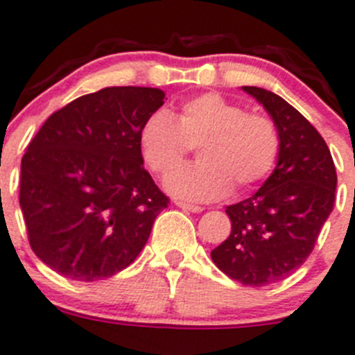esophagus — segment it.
Instances as JSON below:
<instances>
[{
  "mask_svg": "<svg viewBox=\"0 0 355 355\" xmlns=\"http://www.w3.org/2000/svg\"><path fill=\"white\" fill-rule=\"evenodd\" d=\"M174 204H175V206H178V207H181V209L190 211V213H202V211H204V207H200V206H193V204L180 202V200H175Z\"/></svg>",
  "mask_w": 355,
  "mask_h": 355,
  "instance_id": "1",
  "label": "esophagus"
}]
</instances>
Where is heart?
I'll list each match as a JSON object with an SVG mask.
<instances>
[{
  "label": "heart",
  "mask_w": 355,
  "mask_h": 355,
  "mask_svg": "<svg viewBox=\"0 0 355 355\" xmlns=\"http://www.w3.org/2000/svg\"><path fill=\"white\" fill-rule=\"evenodd\" d=\"M191 145L200 148L201 162L168 172L164 187L178 199L209 202L230 187L245 191L264 181L278 160L279 133L269 118L218 93L187 100L174 118L156 110L139 132L142 158L158 174L180 163Z\"/></svg>",
  "instance_id": "heart-1"
}]
</instances>
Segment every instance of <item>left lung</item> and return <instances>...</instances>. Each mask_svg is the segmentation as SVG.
<instances>
[{
    "instance_id": "left-lung-1",
    "label": "left lung",
    "mask_w": 355,
    "mask_h": 355,
    "mask_svg": "<svg viewBox=\"0 0 355 355\" xmlns=\"http://www.w3.org/2000/svg\"><path fill=\"white\" fill-rule=\"evenodd\" d=\"M264 107L279 133L271 175L241 202L227 206L230 236L211 252L229 278L264 287L304 264L336 193V168L329 148L303 114L271 91L243 86Z\"/></svg>"
}]
</instances>
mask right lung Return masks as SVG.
Here are the masks:
<instances>
[{
	"mask_svg": "<svg viewBox=\"0 0 355 355\" xmlns=\"http://www.w3.org/2000/svg\"><path fill=\"white\" fill-rule=\"evenodd\" d=\"M164 98L156 87H103L52 114L29 142L19 204L52 271L96 282L142 252L168 199L142 167L139 132Z\"/></svg>",
	"mask_w": 355,
	"mask_h": 355,
	"instance_id": "obj_1",
	"label": "right lung"
}]
</instances>
